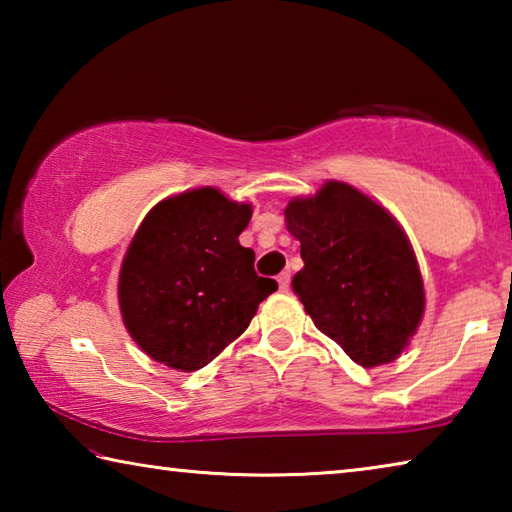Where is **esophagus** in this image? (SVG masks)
I'll return each instance as SVG.
<instances>
[{
	"label": "esophagus",
	"mask_w": 512,
	"mask_h": 512,
	"mask_svg": "<svg viewBox=\"0 0 512 512\" xmlns=\"http://www.w3.org/2000/svg\"><path fill=\"white\" fill-rule=\"evenodd\" d=\"M289 282H291V273L289 271H282L277 275V284H280L282 291H289Z\"/></svg>",
	"instance_id": "esophagus-1"
}]
</instances>
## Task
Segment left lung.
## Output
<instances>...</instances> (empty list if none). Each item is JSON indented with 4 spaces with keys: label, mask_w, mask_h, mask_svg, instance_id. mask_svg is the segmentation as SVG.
<instances>
[{
    "label": "left lung",
    "mask_w": 512,
    "mask_h": 512,
    "mask_svg": "<svg viewBox=\"0 0 512 512\" xmlns=\"http://www.w3.org/2000/svg\"><path fill=\"white\" fill-rule=\"evenodd\" d=\"M284 219L305 262L291 287L314 325L363 368L397 359L424 311L422 275L400 223L336 180L293 198Z\"/></svg>",
    "instance_id": "left-lung-1"
}]
</instances>
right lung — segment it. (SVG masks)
Returning a JSON list of instances; mask_svg holds the SVG:
<instances>
[{"label": "right lung", "instance_id": "obj_1", "mask_svg": "<svg viewBox=\"0 0 512 512\" xmlns=\"http://www.w3.org/2000/svg\"><path fill=\"white\" fill-rule=\"evenodd\" d=\"M250 216V205L214 187L171 196L146 214L121 264L119 307L151 359L183 372L207 366L277 289L239 244Z\"/></svg>", "mask_w": 512, "mask_h": 512}]
</instances>
